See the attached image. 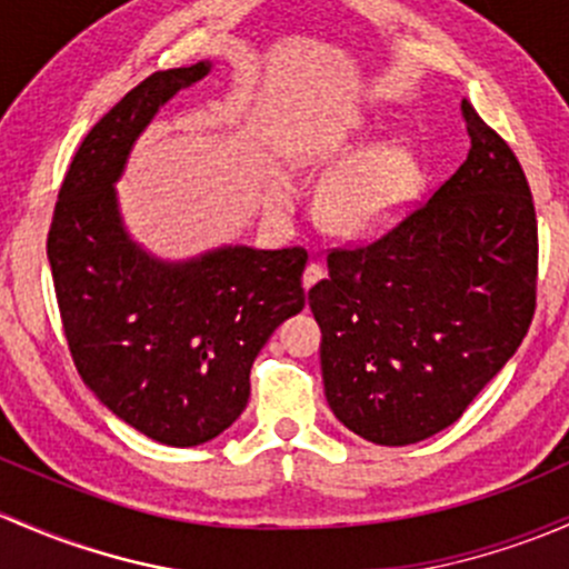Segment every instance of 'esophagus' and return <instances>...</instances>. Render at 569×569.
<instances>
[{
    "instance_id": "1",
    "label": "esophagus",
    "mask_w": 569,
    "mask_h": 569,
    "mask_svg": "<svg viewBox=\"0 0 569 569\" xmlns=\"http://www.w3.org/2000/svg\"><path fill=\"white\" fill-rule=\"evenodd\" d=\"M325 278V267L316 264V261H310L308 267H305V274H302V286L305 289H310L313 283H319V280Z\"/></svg>"
}]
</instances>
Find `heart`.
<instances>
[{"label":"heart","instance_id":"1","mask_svg":"<svg viewBox=\"0 0 569 569\" xmlns=\"http://www.w3.org/2000/svg\"><path fill=\"white\" fill-rule=\"evenodd\" d=\"M357 149L355 133H340L319 152L321 163H340ZM420 184L415 152L390 141L340 166L319 190V212L327 226L346 234L381 231L403 214Z\"/></svg>","mask_w":569,"mask_h":569}]
</instances>
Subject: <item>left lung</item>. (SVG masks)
I'll use <instances>...</instances> for the list:
<instances>
[{
  "label": "left lung",
  "mask_w": 569,
  "mask_h": 569,
  "mask_svg": "<svg viewBox=\"0 0 569 569\" xmlns=\"http://www.w3.org/2000/svg\"><path fill=\"white\" fill-rule=\"evenodd\" d=\"M471 149L392 229L327 250L308 291L321 327L327 403L385 447L460 420L529 332L537 214L510 143L460 103Z\"/></svg>",
  "instance_id": "8db88e82"
}]
</instances>
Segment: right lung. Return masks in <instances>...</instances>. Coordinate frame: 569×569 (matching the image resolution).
Returning a JSON list of instances; mask_svg holds the SVG:
<instances>
[{
  "mask_svg": "<svg viewBox=\"0 0 569 569\" xmlns=\"http://www.w3.org/2000/svg\"><path fill=\"white\" fill-rule=\"evenodd\" d=\"M209 64L160 70L81 141L48 229L62 330L83 385L119 420L169 447L223 433L250 398L269 335L305 308L308 250L220 248L166 264L124 234L113 182L160 106Z\"/></svg>",
  "mask_w": 569,
  "mask_h": 569,
  "instance_id": "1",
  "label": "right lung"
}]
</instances>
